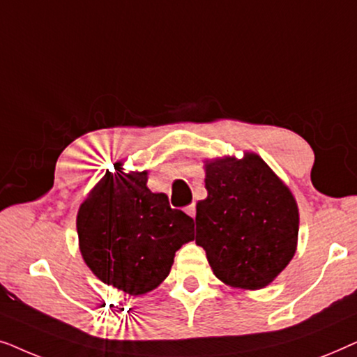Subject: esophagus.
Masks as SVG:
<instances>
[{"instance_id":"obj_1","label":"esophagus","mask_w":357,"mask_h":357,"mask_svg":"<svg viewBox=\"0 0 357 357\" xmlns=\"http://www.w3.org/2000/svg\"><path fill=\"white\" fill-rule=\"evenodd\" d=\"M185 213L188 214V216H192V218H195L197 216V204L195 203H192V204H188L187 208H185Z\"/></svg>"}]
</instances>
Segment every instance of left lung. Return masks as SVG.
Segmentation results:
<instances>
[{"label":"left lung","mask_w":357,"mask_h":357,"mask_svg":"<svg viewBox=\"0 0 357 357\" xmlns=\"http://www.w3.org/2000/svg\"><path fill=\"white\" fill-rule=\"evenodd\" d=\"M208 197L197 204V243L229 286L261 289L296 253L299 213L289 188L257 154L206 165Z\"/></svg>","instance_id":"1"}]
</instances>
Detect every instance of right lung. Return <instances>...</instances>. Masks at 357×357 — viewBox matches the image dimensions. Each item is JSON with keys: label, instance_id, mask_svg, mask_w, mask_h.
I'll return each mask as SVG.
<instances>
[{"label": "right lung", "instance_id": "right-lung-1", "mask_svg": "<svg viewBox=\"0 0 357 357\" xmlns=\"http://www.w3.org/2000/svg\"><path fill=\"white\" fill-rule=\"evenodd\" d=\"M148 172L105 177L77 213V237L86 265L110 284L139 296L170 273L175 252L193 241V219L172 209L167 195L151 193Z\"/></svg>", "mask_w": 357, "mask_h": 357}]
</instances>
